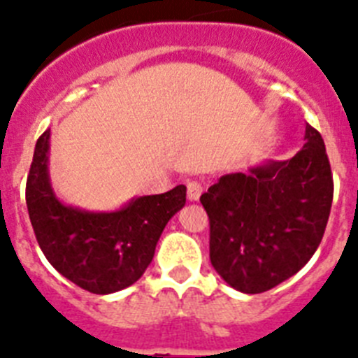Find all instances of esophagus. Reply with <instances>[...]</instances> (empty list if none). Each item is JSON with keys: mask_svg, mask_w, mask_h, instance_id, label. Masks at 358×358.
<instances>
[{"mask_svg": "<svg viewBox=\"0 0 358 358\" xmlns=\"http://www.w3.org/2000/svg\"><path fill=\"white\" fill-rule=\"evenodd\" d=\"M201 192H203V185L199 182L187 183V198H189V201H198Z\"/></svg>", "mask_w": 358, "mask_h": 358, "instance_id": "1", "label": "esophagus"}]
</instances>
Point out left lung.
I'll return each instance as SVG.
<instances>
[{
	"mask_svg": "<svg viewBox=\"0 0 358 358\" xmlns=\"http://www.w3.org/2000/svg\"><path fill=\"white\" fill-rule=\"evenodd\" d=\"M292 159L217 180L199 201L210 221V262L246 294L276 287L310 260L328 223L334 178L323 137L307 124Z\"/></svg>",
	"mask_w": 358,
	"mask_h": 358,
	"instance_id": "1",
	"label": "left lung"
}]
</instances>
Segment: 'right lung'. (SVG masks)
<instances>
[{"label": "right lung", "mask_w": 358, "mask_h": 358, "mask_svg": "<svg viewBox=\"0 0 358 358\" xmlns=\"http://www.w3.org/2000/svg\"><path fill=\"white\" fill-rule=\"evenodd\" d=\"M48 151L50 130L35 144L27 180L28 214L48 262L92 294L130 287L153 260L167 221L185 205V185L134 198L114 212L82 210L55 194Z\"/></svg>", "instance_id": "right-lung-1"}]
</instances>
